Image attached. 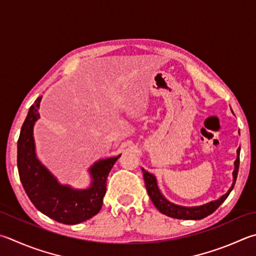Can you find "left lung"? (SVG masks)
I'll list each match as a JSON object with an SVG mask.
<instances>
[{
	"mask_svg": "<svg viewBox=\"0 0 256 256\" xmlns=\"http://www.w3.org/2000/svg\"><path fill=\"white\" fill-rule=\"evenodd\" d=\"M240 150V148L238 150V159L235 161V169L233 172L234 182L232 184L228 192H226L224 196H222L220 199H217V200L210 202L206 204V205L198 206V207H181L166 200V199L161 194L159 188H158L156 176L151 174H148V171L143 170V176H144V181H146V187L152 202L154 204V206L159 209L162 214H164V215L169 217L176 218V220H202V218L210 215V214L215 212L216 209L225 202V199L228 197V194H230L232 189L234 188L235 181H236V178H238V174Z\"/></svg>",
	"mask_w": 256,
	"mask_h": 256,
	"instance_id": "8db88e82",
	"label": "left lung"
}]
</instances>
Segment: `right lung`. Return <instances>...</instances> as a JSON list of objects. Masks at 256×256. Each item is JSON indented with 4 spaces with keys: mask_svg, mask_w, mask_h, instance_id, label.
<instances>
[{
    "mask_svg": "<svg viewBox=\"0 0 256 256\" xmlns=\"http://www.w3.org/2000/svg\"><path fill=\"white\" fill-rule=\"evenodd\" d=\"M41 97L31 106L18 140V169L28 197L34 207L49 218L67 225L80 224L100 210L110 169L118 158L100 160L90 169L92 184L88 189L75 190L62 186L36 156L34 125L39 118Z\"/></svg>",
    "mask_w": 256,
    "mask_h": 256,
    "instance_id": "add662e5",
    "label": "right lung"
}]
</instances>
